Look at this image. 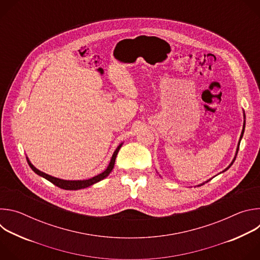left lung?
<instances>
[{"mask_svg": "<svg viewBox=\"0 0 260 260\" xmlns=\"http://www.w3.org/2000/svg\"><path fill=\"white\" fill-rule=\"evenodd\" d=\"M244 118H245V113H244ZM244 131H245V121H244V125H243V131H242V134H241V137H240V141H239V145H238V148H237V152H236V156H235V158H234V160L232 161V164L223 171V172H225L226 170H229L231 167H232V165L234 164V161L236 160V157H237V154H238V151H239V147H240V143H241V140H242V138H243V135H244ZM208 182V181H207ZM203 184H205V183H203ZM203 184H201V185H203ZM201 185H199V186H201Z\"/></svg>", "mask_w": 260, "mask_h": 260, "instance_id": "obj_1", "label": "left lung"}]
</instances>
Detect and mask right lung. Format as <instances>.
<instances>
[{
	"instance_id": "1",
	"label": "right lung",
	"mask_w": 260,
	"mask_h": 260,
	"mask_svg": "<svg viewBox=\"0 0 260 260\" xmlns=\"http://www.w3.org/2000/svg\"><path fill=\"white\" fill-rule=\"evenodd\" d=\"M121 146H122V143L116 148V150L114 151L112 157H111L110 164H109V166L107 167V169H106L103 173L99 174L98 176H94V177H92V178H90V179H87V180H76V181H72V180H71V181H70V180L58 179V178L52 177V176H50V175H47V174H45V173L39 171L38 169H36V168L30 164V161H29L28 159H27V162H28V166L30 167V169H31L37 175H39V176L45 178L46 180H48V181L51 182L52 184L56 185L57 187L62 188V189H66V190H78V189H82V188L89 187V186H91V185H93V184L100 182L101 180H103V179H105L106 177L109 176V174L111 173V171H112L113 168H114L115 159H116L117 153H118L119 149L121 148Z\"/></svg>"
}]
</instances>
